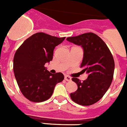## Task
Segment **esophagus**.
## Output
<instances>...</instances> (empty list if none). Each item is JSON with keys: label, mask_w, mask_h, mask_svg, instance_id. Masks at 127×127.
Instances as JSON below:
<instances>
[{"label": "esophagus", "mask_w": 127, "mask_h": 127, "mask_svg": "<svg viewBox=\"0 0 127 127\" xmlns=\"http://www.w3.org/2000/svg\"><path fill=\"white\" fill-rule=\"evenodd\" d=\"M64 79L66 80V81H70V80H71V77H69V76H68V75L65 76V77H64Z\"/></svg>", "instance_id": "obj_1"}]
</instances>
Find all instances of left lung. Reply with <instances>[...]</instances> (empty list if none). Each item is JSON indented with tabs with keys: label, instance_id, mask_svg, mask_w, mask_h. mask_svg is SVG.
Instances as JSON below:
<instances>
[{
	"label": "left lung",
	"instance_id": "1",
	"mask_svg": "<svg viewBox=\"0 0 127 127\" xmlns=\"http://www.w3.org/2000/svg\"><path fill=\"white\" fill-rule=\"evenodd\" d=\"M66 39L82 47L84 57L80 68H83L82 72L88 73L83 82L72 78L78 89L70 94V97L81 105L94 104L102 98L111 84L114 71L113 56L105 43L94 33H84Z\"/></svg>",
	"mask_w": 127,
	"mask_h": 127
}]
</instances>
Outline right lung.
Returning a JSON list of instances; mask_svg holds the SVG:
<instances>
[{
    "instance_id": "1",
    "label": "right lung",
    "mask_w": 127,
    "mask_h": 127,
    "mask_svg": "<svg viewBox=\"0 0 127 127\" xmlns=\"http://www.w3.org/2000/svg\"><path fill=\"white\" fill-rule=\"evenodd\" d=\"M65 37L37 32L24 41L15 52L13 71L23 95L33 102L50 98L56 85L64 80L62 73L52 74L44 66L53 59L55 47Z\"/></svg>"
}]
</instances>
